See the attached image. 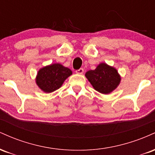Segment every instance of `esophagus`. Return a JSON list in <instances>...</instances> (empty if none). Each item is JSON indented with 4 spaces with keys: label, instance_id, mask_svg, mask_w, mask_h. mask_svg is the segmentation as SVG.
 Segmentation results:
<instances>
[{
    "label": "esophagus",
    "instance_id": "34e87169",
    "mask_svg": "<svg viewBox=\"0 0 155 155\" xmlns=\"http://www.w3.org/2000/svg\"><path fill=\"white\" fill-rule=\"evenodd\" d=\"M76 73L78 74H82L84 73V69L83 68H79V70H76Z\"/></svg>",
    "mask_w": 155,
    "mask_h": 155
}]
</instances>
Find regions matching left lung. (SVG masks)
<instances>
[{
  "mask_svg": "<svg viewBox=\"0 0 155 155\" xmlns=\"http://www.w3.org/2000/svg\"><path fill=\"white\" fill-rule=\"evenodd\" d=\"M85 76L96 91L108 94L120 84L121 77L117 69L106 63H101L95 70L88 71Z\"/></svg>",
  "mask_w": 155,
  "mask_h": 155,
  "instance_id": "obj_1",
  "label": "left lung"
}]
</instances>
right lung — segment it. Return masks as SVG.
<instances>
[{
  "mask_svg": "<svg viewBox=\"0 0 155 155\" xmlns=\"http://www.w3.org/2000/svg\"><path fill=\"white\" fill-rule=\"evenodd\" d=\"M72 74L68 68L60 63L47 65L38 71L35 82L44 92H52L62 86L64 81Z\"/></svg>",
  "mask_w": 155,
  "mask_h": 155,
  "instance_id": "1",
  "label": "right lung"
}]
</instances>
